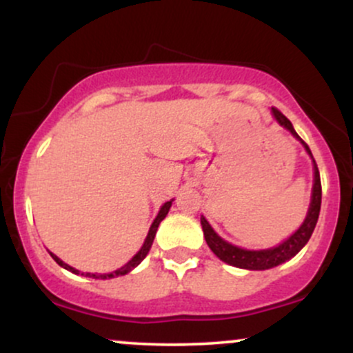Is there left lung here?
<instances>
[{"label":"left lung","instance_id":"obj_1","mask_svg":"<svg viewBox=\"0 0 353 353\" xmlns=\"http://www.w3.org/2000/svg\"><path fill=\"white\" fill-rule=\"evenodd\" d=\"M272 114L277 123L283 125L287 131L292 134L295 139H299L302 143L305 151L309 152V156L312 157V163H314V188H312V199H310V208L309 212H307L305 221L302 222V225L295 232L290 236L287 241H283L282 244H279L277 247H272V249H264V250H247V249H241V247L229 244L225 242L224 239L219 237L214 229L210 228V224L205 221V217H201V224H202V230H204V237L208 245L210 247L214 254L221 259L222 262L225 264L239 267V269H247V270H265V269H272L275 265H281L289 259H292L295 254L301 252V249L303 245L309 242V239L314 232L315 224L319 221V212H320V204H322V184H320V174H319V168L317 163H315L314 156H312L309 145H307L301 139V136L295 132L292 123L287 119L285 116L279 111L277 108H272Z\"/></svg>","mask_w":353,"mask_h":353}]
</instances>
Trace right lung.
Masks as SVG:
<instances>
[{"mask_svg":"<svg viewBox=\"0 0 353 353\" xmlns=\"http://www.w3.org/2000/svg\"><path fill=\"white\" fill-rule=\"evenodd\" d=\"M171 204H172V201H169V202H165V204L163 205V208H161L159 214H157V217L154 219V222H152L151 229H149V232H148V237H145L144 244H143V247H141L139 252H137V254L134 255V257H132L131 261L128 262V264L121 267V269L114 270V272H111V274H91V272H86V274H84V272H79V270H76L74 267H71V265L64 264V262L61 261L59 257H56V255L52 254V252H50V255H51L52 259H54L56 264H59L61 267H64V269L70 270V272H72V274H81V275H86V277H92V279H103V281H104V279H112V277H117V275H125L128 272H131V270L134 269V267H137V265L141 264V262L144 261V257H145V255H148L149 249H151V245H152V242H154V237H156L157 228H159L161 221H163V219H164L165 216H168L169 209H171Z\"/></svg>","mask_w":353,"mask_h":353,"instance_id":"right-lung-1","label":"right lung"}]
</instances>
